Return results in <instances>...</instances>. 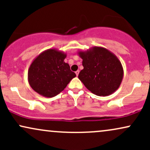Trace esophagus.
Masks as SVG:
<instances>
[{
  "label": "esophagus",
  "mask_w": 150,
  "mask_h": 150,
  "mask_svg": "<svg viewBox=\"0 0 150 150\" xmlns=\"http://www.w3.org/2000/svg\"><path fill=\"white\" fill-rule=\"evenodd\" d=\"M79 73H80V71H79V70H77V71L75 72V74H76V75H77V76H78V75H79Z\"/></svg>",
  "instance_id": "34e87169"
}]
</instances>
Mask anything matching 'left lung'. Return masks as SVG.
Masks as SVG:
<instances>
[{
  "label": "left lung",
  "instance_id": "obj_1",
  "mask_svg": "<svg viewBox=\"0 0 150 150\" xmlns=\"http://www.w3.org/2000/svg\"><path fill=\"white\" fill-rule=\"evenodd\" d=\"M84 68L78 78L86 88L97 96L111 95L121 84L123 68L114 53L100 46H93L85 51H79Z\"/></svg>",
  "mask_w": 150,
  "mask_h": 150
}]
</instances>
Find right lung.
<instances>
[{"label": "right lung", "instance_id": "add662e5", "mask_svg": "<svg viewBox=\"0 0 150 150\" xmlns=\"http://www.w3.org/2000/svg\"><path fill=\"white\" fill-rule=\"evenodd\" d=\"M67 55L56 49L43 51L33 60L28 70V82L33 90L43 97L51 98L64 89L76 77L65 63Z\"/></svg>", "mask_w": 150, "mask_h": 150}]
</instances>
